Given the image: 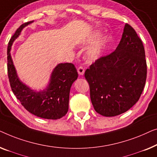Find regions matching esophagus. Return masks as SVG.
<instances>
[{
    "label": "esophagus",
    "mask_w": 157,
    "mask_h": 157,
    "mask_svg": "<svg viewBox=\"0 0 157 157\" xmlns=\"http://www.w3.org/2000/svg\"><path fill=\"white\" fill-rule=\"evenodd\" d=\"M78 72L79 75H83L84 73H85V68H84L83 67H82V66L79 67L78 68Z\"/></svg>",
    "instance_id": "34e87169"
}]
</instances>
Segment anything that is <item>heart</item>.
Instances as JSON below:
<instances>
[{"mask_svg":"<svg viewBox=\"0 0 157 157\" xmlns=\"http://www.w3.org/2000/svg\"><path fill=\"white\" fill-rule=\"evenodd\" d=\"M92 40L87 41L91 42ZM109 43V37L106 36L104 37L103 38L100 39V40L96 42L93 45L90 46L87 48V51L85 52V57L88 61L90 62H94L100 59L102 56L104 52H105L108 44Z\"/></svg>","mask_w":157,"mask_h":157,"instance_id":"b5f03b06","label":"heart"}]
</instances>
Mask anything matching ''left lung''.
<instances>
[{"label": "left lung", "mask_w": 157, "mask_h": 157, "mask_svg": "<svg viewBox=\"0 0 157 157\" xmlns=\"http://www.w3.org/2000/svg\"><path fill=\"white\" fill-rule=\"evenodd\" d=\"M85 78L94 109L101 115H119L137 102L147 79V62L142 42L132 26L125 24L116 50L92 63Z\"/></svg>", "instance_id": "left-lung-1"}]
</instances>
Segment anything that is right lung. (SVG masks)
<instances>
[{
	"instance_id": "add662e5",
	"label": "right lung",
	"mask_w": 157,
	"mask_h": 157,
	"mask_svg": "<svg viewBox=\"0 0 157 157\" xmlns=\"http://www.w3.org/2000/svg\"><path fill=\"white\" fill-rule=\"evenodd\" d=\"M33 23H23L17 28L8 43L7 50L8 75L12 91L26 110L38 117L48 120L60 119L67 114L69 107L70 91L78 77L72 63H59L52 70L49 83L43 90H32L20 80L10 55L11 47L23 29Z\"/></svg>"
}]
</instances>
